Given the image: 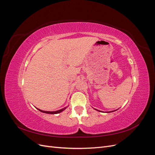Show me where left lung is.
I'll return each mask as SVG.
<instances>
[{
    "label": "left lung",
    "instance_id": "8db88e82",
    "mask_svg": "<svg viewBox=\"0 0 155 155\" xmlns=\"http://www.w3.org/2000/svg\"><path fill=\"white\" fill-rule=\"evenodd\" d=\"M98 111H100V110H98ZM114 111H115V110H114ZM110 112H111V111H110ZM112 112H113V111H112Z\"/></svg>",
    "mask_w": 155,
    "mask_h": 155
}]
</instances>
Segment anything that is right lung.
I'll return each mask as SVG.
<instances>
[{
  "mask_svg": "<svg viewBox=\"0 0 155 155\" xmlns=\"http://www.w3.org/2000/svg\"><path fill=\"white\" fill-rule=\"evenodd\" d=\"M67 107H64V108H63V109H60V110H56V111H45V110H40V109H38L39 111H41V112H44V113H46V114H58V113H60V112H61L62 111H63L64 110H65L67 109Z\"/></svg>",
  "mask_w": 155,
  "mask_h": 155,
  "instance_id": "right-lung-1",
  "label": "right lung"
}]
</instances>
